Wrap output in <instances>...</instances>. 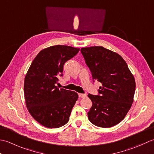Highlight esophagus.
Listing matches in <instances>:
<instances>
[{
    "mask_svg": "<svg viewBox=\"0 0 154 154\" xmlns=\"http://www.w3.org/2000/svg\"><path fill=\"white\" fill-rule=\"evenodd\" d=\"M78 96H79V98H86V97L87 96H86V94H81V93H79V94H78Z\"/></svg>",
    "mask_w": 154,
    "mask_h": 154,
    "instance_id": "1",
    "label": "esophagus"
}]
</instances>
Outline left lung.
<instances>
[{
	"instance_id": "left-lung-1",
	"label": "left lung",
	"mask_w": 154,
	"mask_h": 154,
	"mask_svg": "<svg viewBox=\"0 0 154 154\" xmlns=\"http://www.w3.org/2000/svg\"><path fill=\"white\" fill-rule=\"evenodd\" d=\"M92 79L102 84L97 96L88 94L92 106L88 113L91 123L110 128L124 120L134 102L136 82L120 55L103 46L82 48Z\"/></svg>"
}]
</instances>
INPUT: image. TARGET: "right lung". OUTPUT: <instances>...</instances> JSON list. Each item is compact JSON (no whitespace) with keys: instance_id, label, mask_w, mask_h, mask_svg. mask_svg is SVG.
Wrapping results in <instances>:
<instances>
[{"instance_id":"right-lung-1","label":"right lung","mask_w":154,"mask_h":154,"mask_svg":"<svg viewBox=\"0 0 154 154\" xmlns=\"http://www.w3.org/2000/svg\"><path fill=\"white\" fill-rule=\"evenodd\" d=\"M80 48L56 45L42 50L33 60L25 76L24 93L28 110L32 118L48 128H57L69 121L78 98L74 91L56 86L62 76L64 63Z\"/></svg>"}]
</instances>
